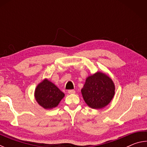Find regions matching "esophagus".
Masks as SVG:
<instances>
[{"mask_svg": "<svg viewBox=\"0 0 147 147\" xmlns=\"http://www.w3.org/2000/svg\"><path fill=\"white\" fill-rule=\"evenodd\" d=\"M68 93H69V94H74V93H75V91L73 90V89H70V90L68 91Z\"/></svg>", "mask_w": 147, "mask_h": 147, "instance_id": "1", "label": "esophagus"}]
</instances>
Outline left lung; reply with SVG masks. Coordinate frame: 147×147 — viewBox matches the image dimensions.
<instances>
[{
	"label": "left lung",
	"mask_w": 147,
	"mask_h": 147,
	"mask_svg": "<svg viewBox=\"0 0 147 147\" xmlns=\"http://www.w3.org/2000/svg\"><path fill=\"white\" fill-rule=\"evenodd\" d=\"M86 103L93 109H100L110 102L115 94V86L106 74L98 72L86 79L82 89Z\"/></svg>",
	"instance_id": "8db88e82"
}]
</instances>
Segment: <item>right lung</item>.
Returning <instances> with one entry per match:
<instances>
[{
	"label": "right lung",
	"mask_w": 147,
	"mask_h": 147,
	"mask_svg": "<svg viewBox=\"0 0 147 147\" xmlns=\"http://www.w3.org/2000/svg\"><path fill=\"white\" fill-rule=\"evenodd\" d=\"M64 95L63 92L47 79L39 84L35 91V97L37 102L45 109L55 108Z\"/></svg>",
	"instance_id": "1"
}]
</instances>
